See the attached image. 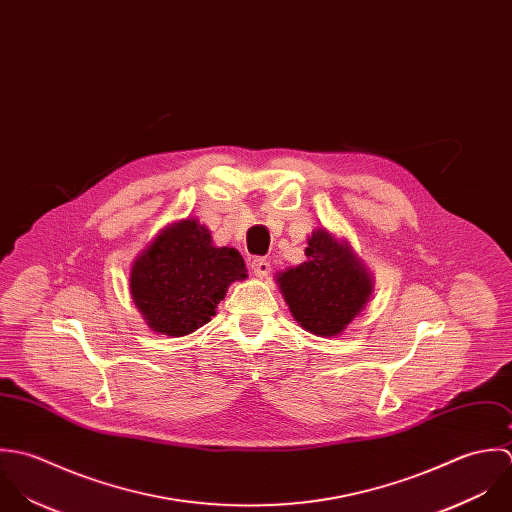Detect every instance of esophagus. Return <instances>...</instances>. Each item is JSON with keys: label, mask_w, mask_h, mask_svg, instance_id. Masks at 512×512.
Returning <instances> with one entry per match:
<instances>
[{"label": "esophagus", "mask_w": 512, "mask_h": 512, "mask_svg": "<svg viewBox=\"0 0 512 512\" xmlns=\"http://www.w3.org/2000/svg\"><path fill=\"white\" fill-rule=\"evenodd\" d=\"M251 269H253V273H255L259 279H265V277L269 275V271H271V263H269L267 259L257 257V259L251 261Z\"/></svg>", "instance_id": "1"}]
</instances>
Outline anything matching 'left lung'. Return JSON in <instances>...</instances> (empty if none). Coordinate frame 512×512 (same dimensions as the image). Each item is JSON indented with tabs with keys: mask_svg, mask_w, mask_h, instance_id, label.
Here are the masks:
<instances>
[{
	"mask_svg": "<svg viewBox=\"0 0 512 512\" xmlns=\"http://www.w3.org/2000/svg\"><path fill=\"white\" fill-rule=\"evenodd\" d=\"M307 261L277 277L279 289L297 322L316 336H338L372 295V275L326 229L312 231Z\"/></svg>",
	"mask_w": 512,
	"mask_h": 512,
	"instance_id": "obj_1",
	"label": "left lung"
}]
</instances>
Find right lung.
<instances>
[{
	"instance_id": "right-lung-1",
	"label": "right lung",
	"mask_w": 512,
	"mask_h": 512,
	"mask_svg": "<svg viewBox=\"0 0 512 512\" xmlns=\"http://www.w3.org/2000/svg\"><path fill=\"white\" fill-rule=\"evenodd\" d=\"M247 277L233 247H213L198 219L162 229L130 271V295L146 324L166 336H186L215 316L233 281Z\"/></svg>"
}]
</instances>
